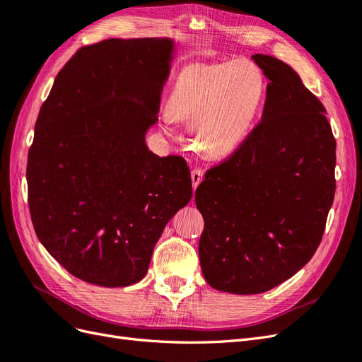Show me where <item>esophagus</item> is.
I'll return each instance as SVG.
<instances>
[{"label": "esophagus", "mask_w": 362, "mask_h": 362, "mask_svg": "<svg viewBox=\"0 0 362 362\" xmlns=\"http://www.w3.org/2000/svg\"><path fill=\"white\" fill-rule=\"evenodd\" d=\"M202 177H204V172H202L201 169H193V170H192V185H193V190L201 184Z\"/></svg>", "instance_id": "esophagus-1"}]
</instances>
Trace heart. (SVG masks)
Masks as SVG:
<instances>
[{"label": "heart", "instance_id": "heart-1", "mask_svg": "<svg viewBox=\"0 0 362 362\" xmlns=\"http://www.w3.org/2000/svg\"><path fill=\"white\" fill-rule=\"evenodd\" d=\"M264 76L254 63H194L175 80L161 128L190 120L192 148L205 157H225L243 144L264 98Z\"/></svg>", "mask_w": 362, "mask_h": 362}]
</instances>
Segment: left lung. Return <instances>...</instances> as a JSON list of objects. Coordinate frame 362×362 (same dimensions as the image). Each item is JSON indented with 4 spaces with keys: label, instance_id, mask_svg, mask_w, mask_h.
I'll use <instances>...</instances> for the list:
<instances>
[{
    "label": "left lung",
    "instance_id": "left-lung-1",
    "mask_svg": "<svg viewBox=\"0 0 362 362\" xmlns=\"http://www.w3.org/2000/svg\"><path fill=\"white\" fill-rule=\"evenodd\" d=\"M267 78L261 122L194 193L199 261L218 291L258 294L291 278L319 247L335 194V139L323 104L291 66L252 56Z\"/></svg>",
    "mask_w": 362,
    "mask_h": 362
}]
</instances>
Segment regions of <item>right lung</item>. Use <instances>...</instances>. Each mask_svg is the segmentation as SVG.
<instances>
[{"instance_id":"obj_1","label":"right lung","mask_w":362,"mask_h":362,"mask_svg":"<svg viewBox=\"0 0 362 362\" xmlns=\"http://www.w3.org/2000/svg\"><path fill=\"white\" fill-rule=\"evenodd\" d=\"M175 52L170 37L84 47L40 107L27 164L33 226L51 257L93 286L144 279L164 226L192 199L187 163L145 140Z\"/></svg>"}]
</instances>
